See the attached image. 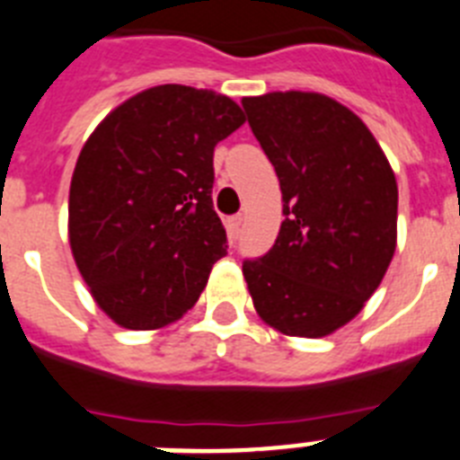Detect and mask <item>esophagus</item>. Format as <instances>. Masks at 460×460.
I'll return each instance as SVG.
<instances>
[{
  "label": "esophagus",
  "mask_w": 460,
  "mask_h": 460,
  "mask_svg": "<svg viewBox=\"0 0 460 460\" xmlns=\"http://www.w3.org/2000/svg\"><path fill=\"white\" fill-rule=\"evenodd\" d=\"M242 226H243V217L242 214H237V217H230L226 221V227H227V234L233 239H237L239 234H242Z\"/></svg>",
  "instance_id": "1"
}]
</instances>
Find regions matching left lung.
Instances as JSON below:
<instances>
[{
    "mask_svg": "<svg viewBox=\"0 0 460 460\" xmlns=\"http://www.w3.org/2000/svg\"><path fill=\"white\" fill-rule=\"evenodd\" d=\"M242 105L286 217L270 253L243 260V279L270 327L320 339L355 318L392 262L396 177L367 124L324 93L271 92Z\"/></svg>",
    "mask_w": 460,
    "mask_h": 460,
    "instance_id": "1",
    "label": "left lung"
}]
</instances>
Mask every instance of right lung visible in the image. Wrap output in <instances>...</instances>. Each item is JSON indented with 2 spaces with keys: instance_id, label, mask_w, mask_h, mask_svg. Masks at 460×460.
<instances>
[{
  "instance_id": "add662e5",
  "label": "right lung",
  "mask_w": 460,
  "mask_h": 460,
  "mask_svg": "<svg viewBox=\"0 0 460 460\" xmlns=\"http://www.w3.org/2000/svg\"><path fill=\"white\" fill-rule=\"evenodd\" d=\"M243 124L233 99L158 84L115 108L84 142L68 193L73 258L126 329L180 320L227 251L214 211V147Z\"/></svg>"
}]
</instances>
